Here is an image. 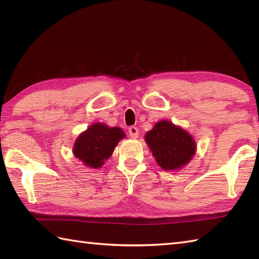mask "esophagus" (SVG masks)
<instances>
[{
	"mask_svg": "<svg viewBox=\"0 0 259 259\" xmlns=\"http://www.w3.org/2000/svg\"><path fill=\"white\" fill-rule=\"evenodd\" d=\"M128 133H129V135H130V137L131 138H138V135H139V130H138V128H137V126H135V125H131L130 128H129V130H128Z\"/></svg>",
	"mask_w": 259,
	"mask_h": 259,
	"instance_id": "1",
	"label": "esophagus"
}]
</instances>
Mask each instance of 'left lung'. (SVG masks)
I'll list each match as a JSON object with an SVG mask.
<instances>
[{"label":"left lung","instance_id":"obj_1","mask_svg":"<svg viewBox=\"0 0 259 259\" xmlns=\"http://www.w3.org/2000/svg\"><path fill=\"white\" fill-rule=\"evenodd\" d=\"M146 142L159 166L164 170L183 167L188 163L196 150L192 137L166 120L159 121L152 130L148 131Z\"/></svg>","mask_w":259,"mask_h":259}]
</instances>
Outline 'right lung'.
I'll return each instance as SVG.
<instances>
[{"label":"right lung","mask_w":259,"mask_h":259,"mask_svg":"<svg viewBox=\"0 0 259 259\" xmlns=\"http://www.w3.org/2000/svg\"><path fill=\"white\" fill-rule=\"evenodd\" d=\"M123 137V131L117 126L109 128L103 123H95L76 139L73 148L74 156L87 166L100 168Z\"/></svg>","instance_id":"obj_1"}]
</instances>
